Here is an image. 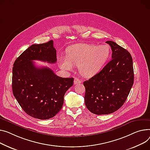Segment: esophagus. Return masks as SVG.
Here are the masks:
<instances>
[{"instance_id": "obj_1", "label": "esophagus", "mask_w": 150, "mask_h": 150, "mask_svg": "<svg viewBox=\"0 0 150 150\" xmlns=\"http://www.w3.org/2000/svg\"><path fill=\"white\" fill-rule=\"evenodd\" d=\"M81 83V79H79V78H75L74 79V84H79Z\"/></svg>"}]
</instances>
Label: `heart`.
I'll return each mask as SVG.
<instances>
[{"label": "heart", "instance_id": "b5f03b06", "mask_svg": "<svg viewBox=\"0 0 150 150\" xmlns=\"http://www.w3.org/2000/svg\"><path fill=\"white\" fill-rule=\"evenodd\" d=\"M110 49L108 45L77 43L67 49V57L59 58V66L64 71H72L79 66L80 74L90 78L96 74L109 57Z\"/></svg>", "mask_w": 150, "mask_h": 150}]
</instances>
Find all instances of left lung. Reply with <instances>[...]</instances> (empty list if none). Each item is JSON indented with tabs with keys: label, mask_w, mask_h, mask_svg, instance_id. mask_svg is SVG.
Wrapping results in <instances>:
<instances>
[{
	"label": "left lung",
	"mask_w": 150,
	"mask_h": 150,
	"mask_svg": "<svg viewBox=\"0 0 150 150\" xmlns=\"http://www.w3.org/2000/svg\"><path fill=\"white\" fill-rule=\"evenodd\" d=\"M106 43L112 48V59L100 72L83 83L86 106L98 115L110 114L120 108L134 83L131 54L114 42Z\"/></svg>",
	"instance_id": "obj_1"
}]
</instances>
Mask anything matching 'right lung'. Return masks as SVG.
<instances>
[{
  "label": "right lung",
  "mask_w": 150,
  "mask_h": 150,
  "mask_svg": "<svg viewBox=\"0 0 150 150\" xmlns=\"http://www.w3.org/2000/svg\"><path fill=\"white\" fill-rule=\"evenodd\" d=\"M53 40L29 46L14 62L13 93L19 105L30 116L48 119L62 109L64 96L73 86L74 78H62L47 67H37L33 60L55 63Z\"/></svg>",
  "instance_id": "add662e5"
}]
</instances>
